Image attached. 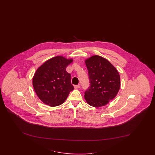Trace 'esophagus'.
Here are the masks:
<instances>
[{
	"instance_id": "34e87169",
	"label": "esophagus",
	"mask_w": 155,
	"mask_h": 155,
	"mask_svg": "<svg viewBox=\"0 0 155 155\" xmlns=\"http://www.w3.org/2000/svg\"><path fill=\"white\" fill-rule=\"evenodd\" d=\"M81 87L80 84H78V85H74V88L75 89H80Z\"/></svg>"
}]
</instances>
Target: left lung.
<instances>
[{
	"label": "left lung",
	"mask_w": 155,
	"mask_h": 155,
	"mask_svg": "<svg viewBox=\"0 0 155 155\" xmlns=\"http://www.w3.org/2000/svg\"><path fill=\"white\" fill-rule=\"evenodd\" d=\"M84 61L90 84L84 93V99L94 107L104 106L117 96L120 89L118 71L107 60L98 55L91 56Z\"/></svg>",
	"instance_id": "obj_1"
}]
</instances>
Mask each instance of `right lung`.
<instances>
[{
  "instance_id": "right-lung-1",
  "label": "right lung",
  "mask_w": 155,
  "mask_h": 155,
  "mask_svg": "<svg viewBox=\"0 0 155 155\" xmlns=\"http://www.w3.org/2000/svg\"><path fill=\"white\" fill-rule=\"evenodd\" d=\"M73 61L58 56L45 61L38 68L32 79L33 89L38 97L51 107L61 105L65 101L71 91V75L66 68Z\"/></svg>"
}]
</instances>
